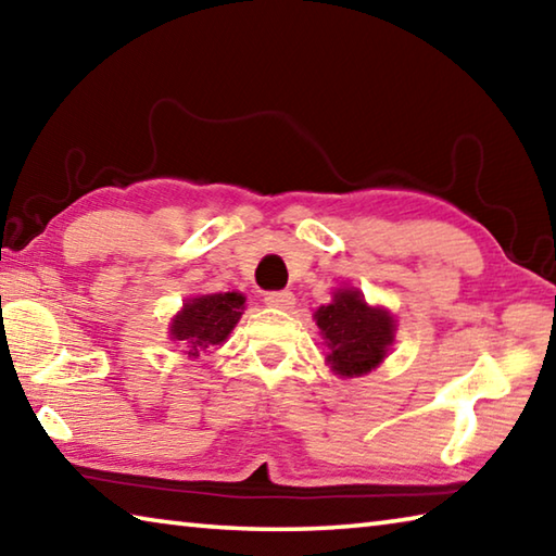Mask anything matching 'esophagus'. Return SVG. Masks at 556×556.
Masks as SVG:
<instances>
[{"label": "esophagus", "mask_w": 556, "mask_h": 556, "mask_svg": "<svg viewBox=\"0 0 556 556\" xmlns=\"http://www.w3.org/2000/svg\"><path fill=\"white\" fill-rule=\"evenodd\" d=\"M265 304L287 312V308L294 306V294H291V291H269V294H265Z\"/></svg>", "instance_id": "esophagus-1"}]
</instances>
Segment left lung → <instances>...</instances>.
I'll use <instances>...</instances> for the list:
<instances>
[{"mask_svg":"<svg viewBox=\"0 0 556 556\" xmlns=\"http://www.w3.org/2000/svg\"><path fill=\"white\" fill-rule=\"evenodd\" d=\"M314 318L328 348L326 361L341 378H361L378 368L397 331L390 312L370 306L357 289H338Z\"/></svg>","mask_w":556,"mask_h":556,"instance_id":"left-lung-1","label":"left lung"}]
</instances>
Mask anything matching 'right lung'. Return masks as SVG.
<instances>
[{"label": "right lung", "instance_id": "obj_1", "mask_svg": "<svg viewBox=\"0 0 556 556\" xmlns=\"http://www.w3.org/2000/svg\"><path fill=\"white\" fill-rule=\"evenodd\" d=\"M244 312V296L238 291L188 299L172 318V341L181 343L188 357H199L213 345L225 343Z\"/></svg>", "mask_w": 556, "mask_h": 556}]
</instances>
